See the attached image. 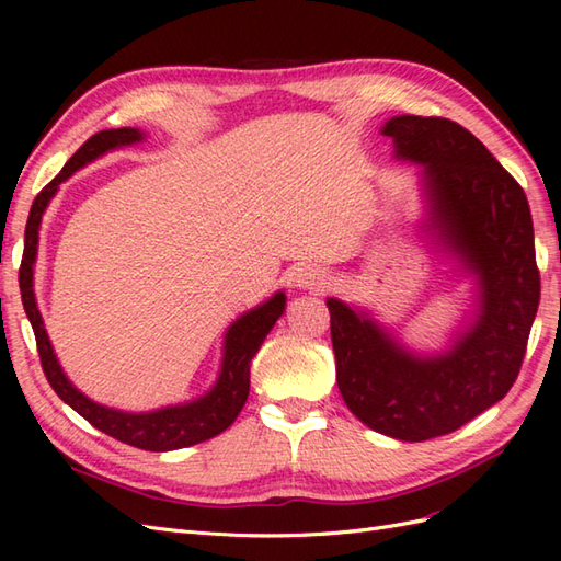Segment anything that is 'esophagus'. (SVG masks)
I'll return each mask as SVG.
<instances>
[{
    "label": "esophagus",
    "instance_id": "1",
    "mask_svg": "<svg viewBox=\"0 0 561 561\" xmlns=\"http://www.w3.org/2000/svg\"><path fill=\"white\" fill-rule=\"evenodd\" d=\"M328 274L322 271L320 266H313V264H304L297 268L295 274V283L299 287H325L328 285Z\"/></svg>",
    "mask_w": 561,
    "mask_h": 561
}]
</instances>
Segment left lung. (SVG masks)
Here are the masks:
<instances>
[{
	"label": "left lung",
	"instance_id": "obj_1",
	"mask_svg": "<svg viewBox=\"0 0 561 561\" xmlns=\"http://www.w3.org/2000/svg\"><path fill=\"white\" fill-rule=\"evenodd\" d=\"M383 133L423 165L439 233L482 285V316L439 358H414L330 299L336 383L371 431L407 443L454 433L513 388L540 299L534 222L519 182L461 124L402 114Z\"/></svg>",
	"mask_w": 561,
	"mask_h": 561
}]
</instances>
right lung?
<instances>
[{
  "label": "right lung",
  "mask_w": 561,
  "mask_h": 561,
  "mask_svg": "<svg viewBox=\"0 0 561 561\" xmlns=\"http://www.w3.org/2000/svg\"><path fill=\"white\" fill-rule=\"evenodd\" d=\"M142 138L140 130L135 128H116V130H100L91 140L83 142L72 159L65 163L62 171L50 180L44 190L32 201L27 227H25V250H23V262H21V297L25 313L32 322V330H35L37 339V351L42 369L56 390L58 398L72 407L77 414L87 419L93 428L103 431L105 435L118 439V443L147 449V451H171L192 447L198 443H206V439L227 431L236 416L241 414L243 404L250 393V360L254 353L260 351L262 342L266 339L268 330L274 328V322L280 318L285 309V295L278 293L271 297L260 309H252L243 318H239L227 332V344H225V363H222V375H219L215 388L206 398L196 402L182 404V407H165L159 412L149 414H126L107 410L103 404H95L83 393L67 381L62 369L56 360L54 348L44 330L42 316L37 311L35 293H32V264L37 257V239H39V222L44 208L48 206L50 196L58 192V184L70 178L81 165H87L95 157L105 154L107 149L122 147L138 142Z\"/></svg>",
  "instance_id": "add662e5"
}]
</instances>
